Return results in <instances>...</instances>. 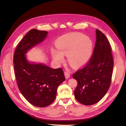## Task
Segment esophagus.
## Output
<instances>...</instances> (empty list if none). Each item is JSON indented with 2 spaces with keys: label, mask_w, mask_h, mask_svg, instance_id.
<instances>
[{
  "label": "esophagus",
  "mask_w": 126,
  "mask_h": 126,
  "mask_svg": "<svg viewBox=\"0 0 126 126\" xmlns=\"http://www.w3.org/2000/svg\"><path fill=\"white\" fill-rule=\"evenodd\" d=\"M64 76H65V77L66 78H68L69 77V76H70V74H69V73H68V72H64Z\"/></svg>",
  "instance_id": "obj_1"
}]
</instances>
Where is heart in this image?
Listing matches in <instances>:
<instances>
[{
    "mask_svg": "<svg viewBox=\"0 0 126 126\" xmlns=\"http://www.w3.org/2000/svg\"><path fill=\"white\" fill-rule=\"evenodd\" d=\"M57 47L58 49H52L54 60L61 62L64 60V55H68L69 63L74 67H79L86 64L91 58L93 43L83 34L72 33L59 38Z\"/></svg>",
    "mask_w": 126,
    "mask_h": 126,
    "instance_id": "heart-1",
    "label": "heart"
}]
</instances>
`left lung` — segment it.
<instances>
[{"label": "left lung", "instance_id": "obj_1", "mask_svg": "<svg viewBox=\"0 0 126 126\" xmlns=\"http://www.w3.org/2000/svg\"><path fill=\"white\" fill-rule=\"evenodd\" d=\"M113 67L111 46L104 34L97 29L93 54L86 65L73 74L78 83L74 92L77 101L87 106L99 102L110 88Z\"/></svg>", "mask_w": 126, "mask_h": 126}]
</instances>
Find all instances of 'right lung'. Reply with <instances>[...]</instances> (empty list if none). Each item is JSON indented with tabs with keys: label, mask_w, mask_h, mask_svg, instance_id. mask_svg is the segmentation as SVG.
<instances>
[{
	"label": "right lung",
	"mask_w": 126,
	"mask_h": 126,
	"mask_svg": "<svg viewBox=\"0 0 126 126\" xmlns=\"http://www.w3.org/2000/svg\"><path fill=\"white\" fill-rule=\"evenodd\" d=\"M48 32L32 29L20 40L15 50L13 63L17 84L21 93L32 105L45 107L56 97L57 88L65 80L61 68L52 69L42 64L27 61L25 54L47 37Z\"/></svg>",
	"instance_id": "right-lung-1"
}]
</instances>
